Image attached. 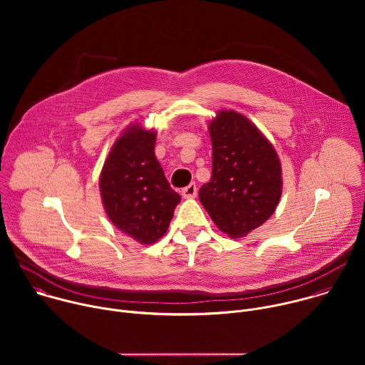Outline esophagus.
Instances as JSON below:
<instances>
[{
  "mask_svg": "<svg viewBox=\"0 0 365 365\" xmlns=\"http://www.w3.org/2000/svg\"><path fill=\"white\" fill-rule=\"evenodd\" d=\"M196 192H197V187L195 183H190L187 185L186 187L182 189V196L183 197H195L196 196Z\"/></svg>",
  "mask_w": 365,
  "mask_h": 365,
  "instance_id": "1",
  "label": "esophagus"
}]
</instances>
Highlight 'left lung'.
Returning <instances> with one entry per match:
<instances>
[{
	"label": "left lung",
	"instance_id": "obj_1",
	"mask_svg": "<svg viewBox=\"0 0 365 365\" xmlns=\"http://www.w3.org/2000/svg\"><path fill=\"white\" fill-rule=\"evenodd\" d=\"M212 178L199 200L215 225L232 238L245 237L276 211L282 166L269 140L244 115L221 111L210 124Z\"/></svg>",
	"mask_w": 365,
	"mask_h": 365
}]
</instances>
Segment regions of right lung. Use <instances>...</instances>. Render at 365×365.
<instances>
[{"label":"right lung","mask_w":365,"mask_h":365,"mask_svg":"<svg viewBox=\"0 0 365 365\" xmlns=\"http://www.w3.org/2000/svg\"><path fill=\"white\" fill-rule=\"evenodd\" d=\"M155 133L131 125L113 145L99 178L111 222L141 244L165 235L180 195L154 155Z\"/></svg>","instance_id":"obj_1"}]
</instances>
